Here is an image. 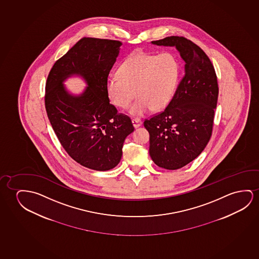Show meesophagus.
<instances>
[{
    "mask_svg": "<svg viewBox=\"0 0 259 259\" xmlns=\"http://www.w3.org/2000/svg\"><path fill=\"white\" fill-rule=\"evenodd\" d=\"M132 122H133V124H134L135 128H138L139 126H141V124H142V120L138 118V117L133 118Z\"/></svg>",
    "mask_w": 259,
    "mask_h": 259,
    "instance_id": "34e87169",
    "label": "esophagus"
}]
</instances>
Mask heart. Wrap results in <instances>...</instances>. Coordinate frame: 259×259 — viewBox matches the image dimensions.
<instances>
[{"instance_id": "obj_1", "label": "heart", "mask_w": 259, "mask_h": 259, "mask_svg": "<svg viewBox=\"0 0 259 259\" xmlns=\"http://www.w3.org/2000/svg\"><path fill=\"white\" fill-rule=\"evenodd\" d=\"M117 76L106 82L109 101L117 108L125 109L135 94L138 98L129 113L143 116L151 109L162 110L168 106L178 87L180 66L171 53H134L120 65Z\"/></svg>"}]
</instances>
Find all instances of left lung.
<instances>
[{
	"mask_svg": "<svg viewBox=\"0 0 259 259\" xmlns=\"http://www.w3.org/2000/svg\"><path fill=\"white\" fill-rule=\"evenodd\" d=\"M176 47L184 62V75L163 112L144 121L150 134V155L162 168L176 170L194 160L212 135L218 98V78L209 58L183 36L151 41Z\"/></svg>",
	"mask_w": 259,
	"mask_h": 259,
	"instance_id": "obj_1",
	"label": "left lung"
}]
</instances>
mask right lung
Masks as SVG:
<instances>
[{
	"instance_id": "1",
	"label": "right lung",
	"mask_w": 259,
	"mask_h": 259,
	"mask_svg": "<svg viewBox=\"0 0 259 259\" xmlns=\"http://www.w3.org/2000/svg\"><path fill=\"white\" fill-rule=\"evenodd\" d=\"M122 42L83 37L50 71L45 87V109L60 144L75 161L87 168L107 171L122 157V148L135 128L130 117L109 103L106 82ZM78 75L87 82L74 96L63 81Z\"/></svg>"
}]
</instances>
